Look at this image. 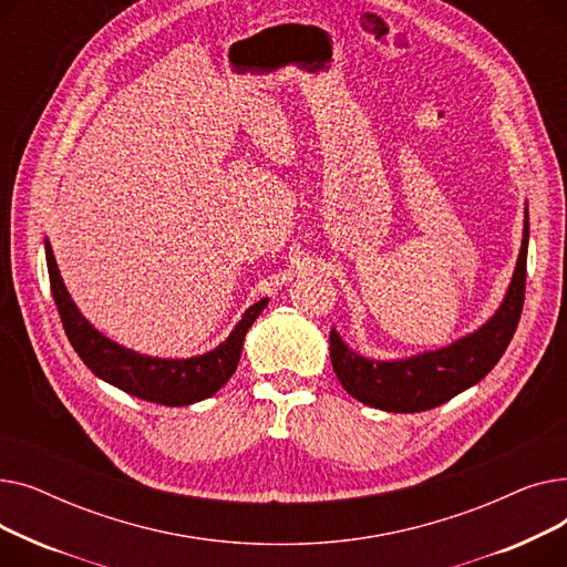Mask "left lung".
<instances>
[{
    "label": "left lung",
    "instance_id": "obj_1",
    "mask_svg": "<svg viewBox=\"0 0 567 567\" xmlns=\"http://www.w3.org/2000/svg\"><path fill=\"white\" fill-rule=\"evenodd\" d=\"M528 252V206L524 212V238L513 280L498 310L481 326L449 347L423 351L409 359L377 361L353 351L331 329V363L344 391L359 402L393 413L434 409L478 383L508 349L524 308Z\"/></svg>",
    "mask_w": 567,
    "mask_h": 567
}]
</instances>
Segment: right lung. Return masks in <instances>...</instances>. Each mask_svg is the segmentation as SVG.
Here are the masks:
<instances>
[{
	"mask_svg": "<svg viewBox=\"0 0 567 567\" xmlns=\"http://www.w3.org/2000/svg\"><path fill=\"white\" fill-rule=\"evenodd\" d=\"M45 261L59 317H62L69 342L78 351L82 363L99 379L116 385L118 391L165 406H188L218 393L234 374L238 359H241L248 329L268 303V299H261L250 306L227 340L212 351L190 355V359H154V355H144L116 344L96 331L92 321L84 319L71 299L62 274H59L48 238Z\"/></svg>",
	"mask_w": 567,
	"mask_h": 567,
	"instance_id": "right-lung-1",
	"label": "right lung"
}]
</instances>
